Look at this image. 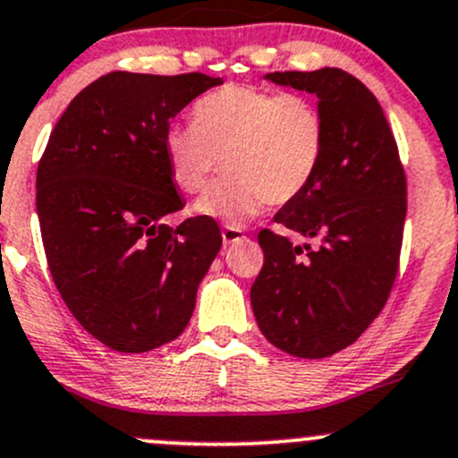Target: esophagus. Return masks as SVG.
Returning a JSON list of instances; mask_svg holds the SVG:
<instances>
[{
    "mask_svg": "<svg viewBox=\"0 0 458 458\" xmlns=\"http://www.w3.org/2000/svg\"><path fill=\"white\" fill-rule=\"evenodd\" d=\"M221 239H224V243L228 246V243H234V242H242V239H246V234H243L242 228H234V225H225V228L221 230Z\"/></svg>",
    "mask_w": 458,
    "mask_h": 458,
    "instance_id": "34e87169",
    "label": "esophagus"
}]
</instances>
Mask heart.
Listing matches in <instances>:
<instances>
[{"label": "heart", "instance_id": "obj_1", "mask_svg": "<svg viewBox=\"0 0 458 458\" xmlns=\"http://www.w3.org/2000/svg\"><path fill=\"white\" fill-rule=\"evenodd\" d=\"M326 117L301 92L224 86L192 106V126L164 135L170 179L197 195L212 173L224 177L195 203L201 216L243 224L266 208L294 201L315 182L326 155Z\"/></svg>", "mask_w": 458, "mask_h": 458}]
</instances>
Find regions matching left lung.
Instances as JSON below:
<instances>
[{
	"label": "left lung",
	"instance_id": "8db88e82",
	"mask_svg": "<svg viewBox=\"0 0 458 458\" xmlns=\"http://www.w3.org/2000/svg\"><path fill=\"white\" fill-rule=\"evenodd\" d=\"M266 77L315 92L327 141L315 182L275 215L317 246L259 233L263 267L250 288L252 312L275 348L323 359L352 345L390 297L408 210L405 170L377 97L354 75L321 68Z\"/></svg>",
	"mask_w": 458,
	"mask_h": 458
}]
</instances>
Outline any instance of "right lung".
<instances>
[{
  "label": "right lung",
  "instance_id": "obj_1",
  "mask_svg": "<svg viewBox=\"0 0 458 458\" xmlns=\"http://www.w3.org/2000/svg\"><path fill=\"white\" fill-rule=\"evenodd\" d=\"M221 77L108 72L68 104L37 168V215L55 285L88 335L141 354L177 339L221 248L212 216L177 228L170 119Z\"/></svg>",
  "mask_w": 458,
  "mask_h": 458
}]
</instances>
